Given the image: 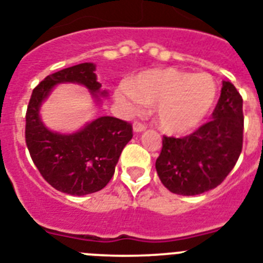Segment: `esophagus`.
I'll use <instances>...</instances> for the list:
<instances>
[{
  "label": "esophagus",
  "instance_id": "34e87169",
  "mask_svg": "<svg viewBox=\"0 0 263 263\" xmlns=\"http://www.w3.org/2000/svg\"><path fill=\"white\" fill-rule=\"evenodd\" d=\"M146 127H147L146 123L141 122V121H136V122L133 123V129H134V132H137V133H138V132H143V130H146Z\"/></svg>",
  "mask_w": 263,
  "mask_h": 263
}]
</instances>
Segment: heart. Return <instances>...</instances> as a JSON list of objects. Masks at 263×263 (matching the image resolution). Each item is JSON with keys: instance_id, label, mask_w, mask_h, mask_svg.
Instances as JSON below:
<instances>
[{"instance_id": "obj_1", "label": "heart", "mask_w": 263, "mask_h": 263, "mask_svg": "<svg viewBox=\"0 0 263 263\" xmlns=\"http://www.w3.org/2000/svg\"><path fill=\"white\" fill-rule=\"evenodd\" d=\"M217 98V84L209 73L176 67L154 69L137 76L129 86L117 90V100L130 113L156 105L158 126L170 134L189 132L201 122Z\"/></svg>"}]
</instances>
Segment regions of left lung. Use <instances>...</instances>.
<instances>
[{
	"label": "left lung",
	"mask_w": 263,
	"mask_h": 263,
	"mask_svg": "<svg viewBox=\"0 0 263 263\" xmlns=\"http://www.w3.org/2000/svg\"><path fill=\"white\" fill-rule=\"evenodd\" d=\"M212 118L189 136H163L156 169L163 186L174 194L197 196L214 189L238 161L243 145V111L241 94L232 82H222Z\"/></svg>",
	"instance_id": "8db88e82"
}]
</instances>
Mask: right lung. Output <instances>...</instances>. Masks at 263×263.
<instances>
[{"label": "right lung", "instance_id": "right-lung-1", "mask_svg": "<svg viewBox=\"0 0 263 263\" xmlns=\"http://www.w3.org/2000/svg\"><path fill=\"white\" fill-rule=\"evenodd\" d=\"M60 82H78L93 94L100 93L101 84L90 62L48 76L31 93L25 117V141L35 167L49 185L66 194L85 196L109 183L122 149L133 137V126L120 118L100 117L71 136L49 132L38 117V109Z\"/></svg>", "mask_w": 263, "mask_h": 263}]
</instances>
